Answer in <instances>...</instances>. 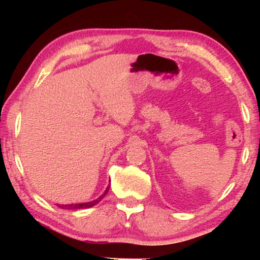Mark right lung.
Listing matches in <instances>:
<instances>
[{
    "instance_id": "add662e5",
    "label": "right lung",
    "mask_w": 260,
    "mask_h": 260,
    "mask_svg": "<svg viewBox=\"0 0 260 260\" xmlns=\"http://www.w3.org/2000/svg\"><path fill=\"white\" fill-rule=\"evenodd\" d=\"M109 188H110V186L106 188L105 189V191H104V194H102L101 197H99L98 199H95V200H93V201H90V202H84V204H72V205H58L59 207H61V208H65V209H84V208H90V207H92V206H94V205H97L99 201L102 200L103 198L105 197L106 194H108V191H109Z\"/></svg>"
}]
</instances>
